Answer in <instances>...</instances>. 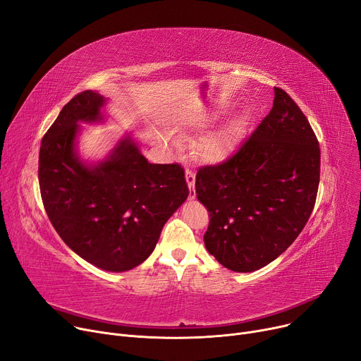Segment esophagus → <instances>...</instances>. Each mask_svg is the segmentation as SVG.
<instances>
[{
	"label": "esophagus",
	"mask_w": 361,
	"mask_h": 361,
	"mask_svg": "<svg viewBox=\"0 0 361 361\" xmlns=\"http://www.w3.org/2000/svg\"><path fill=\"white\" fill-rule=\"evenodd\" d=\"M185 181H187V185H188V197L190 199H195L196 197V190H195V181H196V174L193 173V171H185Z\"/></svg>",
	"instance_id": "obj_1"
}]
</instances>
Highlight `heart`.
<instances>
[{"mask_svg":"<svg viewBox=\"0 0 361 361\" xmlns=\"http://www.w3.org/2000/svg\"><path fill=\"white\" fill-rule=\"evenodd\" d=\"M215 120L212 114H195L190 118L185 120V126L196 130H203L209 127ZM240 136V123L234 121L224 126L222 128L211 133L199 145V154L209 161H222L234 150ZM166 140H173V136L165 135Z\"/></svg>","mask_w":361,"mask_h":361,"instance_id":"heart-1","label":"heart"}]
</instances>
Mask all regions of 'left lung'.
<instances>
[{"label":"left lung","mask_w":361,"mask_h":361,"mask_svg":"<svg viewBox=\"0 0 361 361\" xmlns=\"http://www.w3.org/2000/svg\"><path fill=\"white\" fill-rule=\"evenodd\" d=\"M274 90V106L252 136L196 176L197 199L211 216L206 250L234 272L257 271L286 252L316 202L319 142L290 94Z\"/></svg>","instance_id":"obj_1"}]
</instances>
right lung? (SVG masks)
<instances>
[{
  "label": "right lung",
  "mask_w": 361,
  "mask_h": 361,
  "mask_svg": "<svg viewBox=\"0 0 361 361\" xmlns=\"http://www.w3.org/2000/svg\"><path fill=\"white\" fill-rule=\"evenodd\" d=\"M106 99L85 90L64 105L39 150L47 215L68 247L109 272L139 267L154 252L165 222L188 196L178 164H150L126 135L105 159L83 161L80 123H104Z\"/></svg>",
  "instance_id": "obj_1"
}]
</instances>
